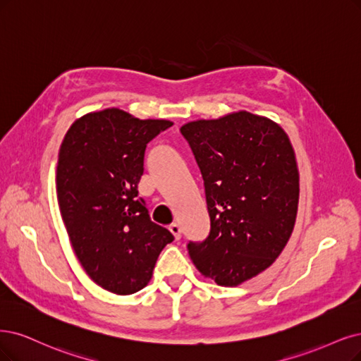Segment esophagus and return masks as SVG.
Returning a JSON list of instances; mask_svg holds the SVG:
<instances>
[{"label": "esophagus", "mask_w": 361, "mask_h": 361, "mask_svg": "<svg viewBox=\"0 0 361 361\" xmlns=\"http://www.w3.org/2000/svg\"><path fill=\"white\" fill-rule=\"evenodd\" d=\"M169 232L173 235V238H176V239L181 238V229H180V224L178 223H172L169 226Z\"/></svg>", "instance_id": "1"}]
</instances>
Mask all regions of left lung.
<instances>
[{
  "instance_id": "obj_1",
  "label": "left lung",
  "mask_w": 361,
  "mask_h": 361,
  "mask_svg": "<svg viewBox=\"0 0 361 361\" xmlns=\"http://www.w3.org/2000/svg\"><path fill=\"white\" fill-rule=\"evenodd\" d=\"M201 169L211 231L188 245L193 264L223 287L255 278L276 260L295 228L299 169L286 130L241 110L181 126Z\"/></svg>"
}]
</instances>
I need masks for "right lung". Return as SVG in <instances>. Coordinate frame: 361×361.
Instances as JSON below:
<instances>
[{"mask_svg":"<svg viewBox=\"0 0 361 361\" xmlns=\"http://www.w3.org/2000/svg\"><path fill=\"white\" fill-rule=\"evenodd\" d=\"M169 126L105 109L78 117L61 144L56 195L70 243L92 281L116 295L149 284L160 251L173 241L138 197L147 142Z\"/></svg>","mask_w":361,"mask_h":361,"instance_id":"right-lung-1","label":"right lung"}]
</instances>
